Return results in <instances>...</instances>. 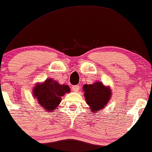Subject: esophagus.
Segmentation results:
<instances>
[{
    "label": "esophagus",
    "instance_id": "esophagus-1",
    "mask_svg": "<svg viewBox=\"0 0 152 152\" xmlns=\"http://www.w3.org/2000/svg\"><path fill=\"white\" fill-rule=\"evenodd\" d=\"M72 91H74V92H78V91L80 90V86L79 85H73L72 87Z\"/></svg>",
    "mask_w": 152,
    "mask_h": 152
}]
</instances>
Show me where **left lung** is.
<instances>
[{
    "instance_id": "obj_1",
    "label": "left lung",
    "mask_w": 152,
    "mask_h": 152,
    "mask_svg": "<svg viewBox=\"0 0 152 152\" xmlns=\"http://www.w3.org/2000/svg\"><path fill=\"white\" fill-rule=\"evenodd\" d=\"M83 90L87 104L90 106L92 113H96L106 106L111 97V89L106 87L101 82H96L90 85H85Z\"/></svg>"
}]
</instances>
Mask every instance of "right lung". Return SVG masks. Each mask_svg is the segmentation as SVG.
Returning <instances> with one entry per match:
<instances>
[{
	"instance_id": "add662e5",
	"label": "right lung",
	"mask_w": 152,
	"mask_h": 152,
	"mask_svg": "<svg viewBox=\"0 0 152 152\" xmlns=\"http://www.w3.org/2000/svg\"><path fill=\"white\" fill-rule=\"evenodd\" d=\"M70 92L68 85H60L53 79L46 80L44 83H37L33 88V97L46 112H53L61 102V97Z\"/></svg>"
}]
</instances>
